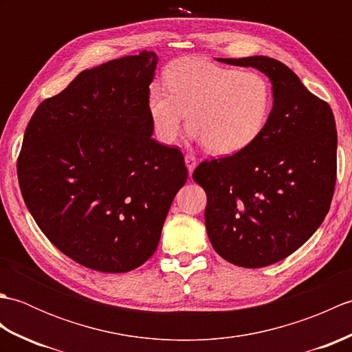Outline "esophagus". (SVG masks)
Returning a JSON list of instances; mask_svg holds the SVG:
<instances>
[{
    "mask_svg": "<svg viewBox=\"0 0 352 352\" xmlns=\"http://www.w3.org/2000/svg\"><path fill=\"white\" fill-rule=\"evenodd\" d=\"M184 162H186V166H188L189 174H192L193 169H195V166H197V157L193 154H186Z\"/></svg>",
    "mask_w": 352,
    "mask_h": 352,
    "instance_id": "34e87169",
    "label": "esophagus"
}]
</instances>
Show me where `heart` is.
Masks as SVG:
<instances>
[{
    "instance_id": "heart-1",
    "label": "heart",
    "mask_w": 352,
    "mask_h": 352,
    "mask_svg": "<svg viewBox=\"0 0 352 352\" xmlns=\"http://www.w3.org/2000/svg\"><path fill=\"white\" fill-rule=\"evenodd\" d=\"M164 89L148 94V111L155 138L172 144L186 122L192 136L214 155L245 151L263 134L274 107L267 78L256 71L188 57L164 72Z\"/></svg>"
}]
</instances>
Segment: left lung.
Returning a JSON list of instances; mask_svg holds the SVG:
<instances>
[{"mask_svg": "<svg viewBox=\"0 0 352 352\" xmlns=\"http://www.w3.org/2000/svg\"><path fill=\"white\" fill-rule=\"evenodd\" d=\"M219 62L266 74L274 107L250 148L199 163L192 177L207 193L206 228L214 251L236 266L263 267L307 242L330 210L338 131L328 102L284 63L265 56Z\"/></svg>", "mask_w": 352, "mask_h": 352, "instance_id": "8db88e82", "label": "left lung"}]
</instances>
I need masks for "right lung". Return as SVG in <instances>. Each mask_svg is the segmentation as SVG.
I'll use <instances>...</instances> for the list:
<instances>
[{"label":"right lung","instance_id":"right-lung-1","mask_svg":"<svg viewBox=\"0 0 352 352\" xmlns=\"http://www.w3.org/2000/svg\"><path fill=\"white\" fill-rule=\"evenodd\" d=\"M155 65L142 51L80 72L25 129L16 164L25 206L58 251L94 271L144 265L188 180L180 149L151 138Z\"/></svg>","mask_w":352,"mask_h":352}]
</instances>
